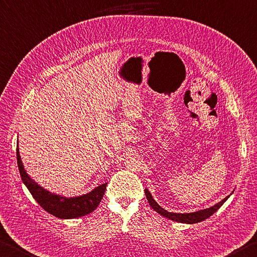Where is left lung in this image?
Segmentation results:
<instances>
[{
    "label": "left lung",
    "instance_id": "left-lung-1",
    "mask_svg": "<svg viewBox=\"0 0 257 257\" xmlns=\"http://www.w3.org/2000/svg\"><path fill=\"white\" fill-rule=\"evenodd\" d=\"M145 192H146V196H147L148 202H149L150 206L156 211V212H158L159 214L164 215V217L173 220V221H177V222H182V223H190V224L201 222V221H203V220L211 217V215H212L215 211H217L220 206H221L224 202L228 200V197H229V196L224 197L222 201H220L219 203H217L213 206H211V208H209V209L200 210V211H196V212H192V213H174V212H168L167 210L161 208V206L154 200V197H152L150 192L148 191L147 188L145 190Z\"/></svg>",
    "mask_w": 257,
    "mask_h": 257
}]
</instances>
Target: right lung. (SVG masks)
<instances>
[{"label": "right lung", "mask_w": 257, "mask_h": 257, "mask_svg": "<svg viewBox=\"0 0 257 257\" xmlns=\"http://www.w3.org/2000/svg\"><path fill=\"white\" fill-rule=\"evenodd\" d=\"M17 160L22 182L28 188L34 199L38 202V204L48 213L53 214L54 217L60 219H74L91 213L100 203L102 196L105 194L107 183L101 184L90 193L81 196L64 197L56 195L40 187L29 177L22 165L19 148H17Z\"/></svg>", "instance_id": "1"}]
</instances>
